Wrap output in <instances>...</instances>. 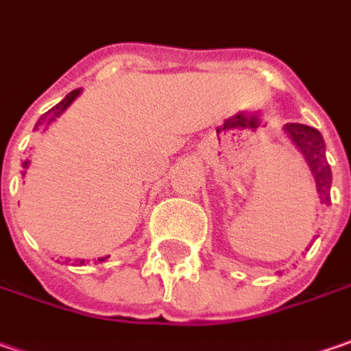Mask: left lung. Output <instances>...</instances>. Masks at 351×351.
Returning a JSON list of instances; mask_svg holds the SVG:
<instances>
[{
    "mask_svg": "<svg viewBox=\"0 0 351 351\" xmlns=\"http://www.w3.org/2000/svg\"><path fill=\"white\" fill-rule=\"evenodd\" d=\"M284 132L287 134V138L293 141L297 149L301 152V155L305 157L311 173L315 176L317 182V192H320V199L328 202L330 196V186H332V171L330 165L326 161V145L324 139L320 136L319 130L315 128L305 126V124H285ZM325 198L322 199V196Z\"/></svg>",
    "mask_w": 351,
    "mask_h": 351,
    "instance_id": "obj_1",
    "label": "left lung"
}]
</instances>
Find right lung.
Listing matches in <instances>:
<instances>
[{
    "label": "right lung",
    "instance_id": "add662e5",
    "mask_svg": "<svg viewBox=\"0 0 351 351\" xmlns=\"http://www.w3.org/2000/svg\"><path fill=\"white\" fill-rule=\"evenodd\" d=\"M79 95H81V89H75V91H71L69 95H66V99H64V101H60V103L56 104V106H52L46 114H43L40 118H38V122L34 124V130H38V128L48 130V128L52 126L60 116L66 112L67 106L73 103ZM29 167H31V161H29V159H27V161H23V169H25V173H27V169H29ZM106 258H108V256H103V258H99V262H104ZM81 262H85V260H81Z\"/></svg>",
    "mask_w": 351,
    "mask_h": 351
}]
</instances>
